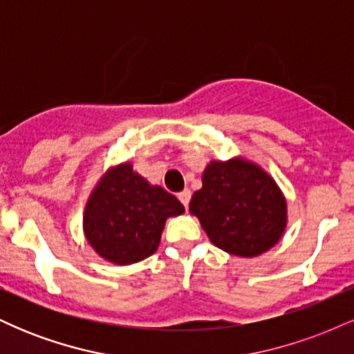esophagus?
<instances>
[{
  "label": "esophagus",
  "mask_w": 354,
  "mask_h": 354,
  "mask_svg": "<svg viewBox=\"0 0 354 354\" xmlns=\"http://www.w3.org/2000/svg\"><path fill=\"white\" fill-rule=\"evenodd\" d=\"M178 200L183 203V206H185V208H188L189 200H191V191L189 189H183L181 193H178Z\"/></svg>",
  "instance_id": "34e87169"
}]
</instances>
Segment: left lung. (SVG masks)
Masks as SVG:
<instances>
[{"label": "left lung", "instance_id": "1", "mask_svg": "<svg viewBox=\"0 0 354 354\" xmlns=\"http://www.w3.org/2000/svg\"><path fill=\"white\" fill-rule=\"evenodd\" d=\"M189 211L214 246L243 258L273 248L288 223L279 186L261 166L245 158L211 161L203 173V188L191 198Z\"/></svg>", "mask_w": 354, "mask_h": 354}]
</instances>
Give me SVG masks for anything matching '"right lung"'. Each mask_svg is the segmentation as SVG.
<instances>
[{"instance_id": "obj_1", "label": "right lung", "mask_w": 354, "mask_h": 354, "mask_svg": "<svg viewBox=\"0 0 354 354\" xmlns=\"http://www.w3.org/2000/svg\"><path fill=\"white\" fill-rule=\"evenodd\" d=\"M183 211L176 196L149 185L126 161L109 168L93 189L83 214L84 236L106 261L133 265L158 250L166 219Z\"/></svg>"}]
</instances>
